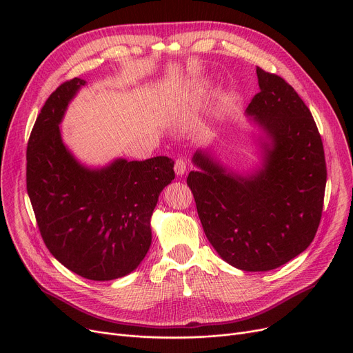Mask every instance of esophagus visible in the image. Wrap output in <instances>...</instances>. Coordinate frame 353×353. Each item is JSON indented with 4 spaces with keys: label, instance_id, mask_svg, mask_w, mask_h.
Listing matches in <instances>:
<instances>
[{
    "label": "esophagus",
    "instance_id": "esophagus-1",
    "mask_svg": "<svg viewBox=\"0 0 353 353\" xmlns=\"http://www.w3.org/2000/svg\"><path fill=\"white\" fill-rule=\"evenodd\" d=\"M188 170V161L184 159H177L174 161V172L177 176H183Z\"/></svg>",
    "mask_w": 353,
    "mask_h": 353
}]
</instances>
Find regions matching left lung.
<instances>
[{"instance_id": "8db88e82", "label": "left lung", "mask_w": 353, "mask_h": 353, "mask_svg": "<svg viewBox=\"0 0 353 353\" xmlns=\"http://www.w3.org/2000/svg\"><path fill=\"white\" fill-rule=\"evenodd\" d=\"M248 114L261 127L263 165L239 176L196 152L190 188L209 242L229 265L266 272L288 263L318 232L326 188L323 143L310 110L276 74L256 68Z\"/></svg>"}]
</instances>
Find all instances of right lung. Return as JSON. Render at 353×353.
Returning <instances> with one entry per match:
<instances>
[{"instance_id": "1", "label": "right lung", "mask_w": 353, "mask_h": 353, "mask_svg": "<svg viewBox=\"0 0 353 353\" xmlns=\"http://www.w3.org/2000/svg\"><path fill=\"white\" fill-rule=\"evenodd\" d=\"M85 81L63 83L47 99L27 147V192L47 249L90 281L133 272L152 245L150 219L159 194L174 179V161L117 159L87 169L67 150L59 124Z\"/></svg>"}]
</instances>
